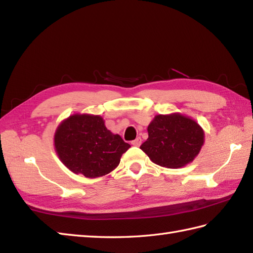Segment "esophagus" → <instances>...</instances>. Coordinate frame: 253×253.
<instances>
[{
    "label": "esophagus",
    "mask_w": 253,
    "mask_h": 253,
    "mask_svg": "<svg viewBox=\"0 0 253 253\" xmlns=\"http://www.w3.org/2000/svg\"><path fill=\"white\" fill-rule=\"evenodd\" d=\"M131 143H132V146H135V147H139V146L141 145V138H140V137L136 138L135 140H132V141H131Z\"/></svg>",
    "instance_id": "obj_1"
}]
</instances>
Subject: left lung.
Instances as JSON below:
<instances>
[{
	"label": "left lung",
	"instance_id": "obj_1",
	"mask_svg": "<svg viewBox=\"0 0 253 253\" xmlns=\"http://www.w3.org/2000/svg\"><path fill=\"white\" fill-rule=\"evenodd\" d=\"M204 145V130L179 113L157 115L148 126V139L140 149L156 165L176 169L192 162Z\"/></svg>",
	"mask_w": 253,
	"mask_h": 253
}]
</instances>
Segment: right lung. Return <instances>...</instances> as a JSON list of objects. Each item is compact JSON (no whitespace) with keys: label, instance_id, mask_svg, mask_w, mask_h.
Listing matches in <instances>:
<instances>
[{"label":"right lung","instance_id":"right-lung-1","mask_svg":"<svg viewBox=\"0 0 253 253\" xmlns=\"http://www.w3.org/2000/svg\"><path fill=\"white\" fill-rule=\"evenodd\" d=\"M54 148L69 170L94 179L115 169L130 145L108 130L101 116L74 114L58 126Z\"/></svg>","mask_w":253,"mask_h":253}]
</instances>
